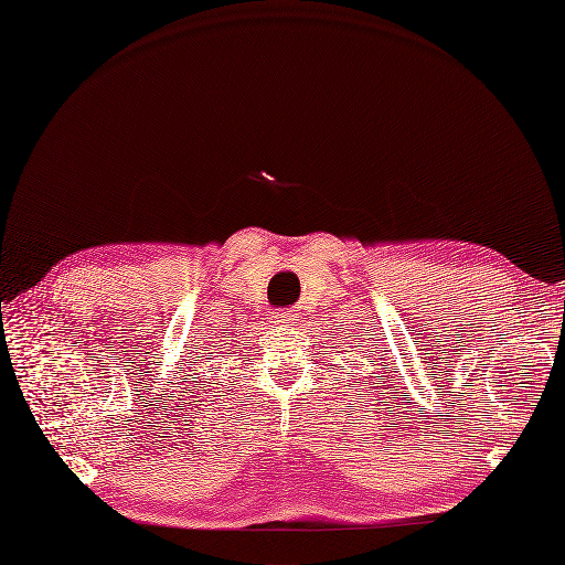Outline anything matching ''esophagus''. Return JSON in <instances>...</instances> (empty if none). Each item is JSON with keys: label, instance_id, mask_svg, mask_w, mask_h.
I'll use <instances>...</instances> for the list:
<instances>
[{"label": "esophagus", "instance_id": "esophagus-1", "mask_svg": "<svg viewBox=\"0 0 565 565\" xmlns=\"http://www.w3.org/2000/svg\"><path fill=\"white\" fill-rule=\"evenodd\" d=\"M270 318H273V322H278V324H292L297 320V313L292 309H276Z\"/></svg>", "mask_w": 565, "mask_h": 565}]
</instances>
